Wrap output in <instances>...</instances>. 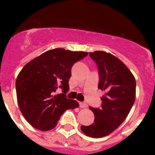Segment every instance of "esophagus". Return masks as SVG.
Returning a JSON list of instances; mask_svg holds the SVG:
<instances>
[{"label":"esophagus","instance_id":"obj_1","mask_svg":"<svg viewBox=\"0 0 155 155\" xmlns=\"http://www.w3.org/2000/svg\"><path fill=\"white\" fill-rule=\"evenodd\" d=\"M80 108H85L87 107V103H85V102H80Z\"/></svg>","mask_w":155,"mask_h":155}]
</instances>
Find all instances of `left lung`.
<instances>
[{"mask_svg": "<svg viewBox=\"0 0 155 155\" xmlns=\"http://www.w3.org/2000/svg\"><path fill=\"white\" fill-rule=\"evenodd\" d=\"M99 70L98 88L104 92L101 108L90 109L95 115L94 122L81 125V130L91 137L110 134L128 116L136 97V80L125 63L112 54L101 51L90 52Z\"/></svg>", "mask_w": 155, "mask_h": 155, "instance_id": "obj_1", "label": "left lung"}]
</instances>
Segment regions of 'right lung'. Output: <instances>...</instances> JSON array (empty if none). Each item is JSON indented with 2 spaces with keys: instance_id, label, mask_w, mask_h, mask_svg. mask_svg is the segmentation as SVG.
<instances>
[{
  "instance_id": "1",
  "label": "right lung",
  "mask_w": 155,
  "mask_h": 155,
  "mask_svg": "<svg viewBox=\"0 0 155 155\" xmlns=\"http://www.w3.org/2000/svg\"><path fill=\"white\" fill-rule=\"evenodd\" d=\"M87 54L55 48L24 66L16 80L17 99L22 115L33 127L42 131L52 130L67 109L79 107L66 93L73 64ZM58 87L63 93L55 95Z\"/></svg>"
}]
</instances>
